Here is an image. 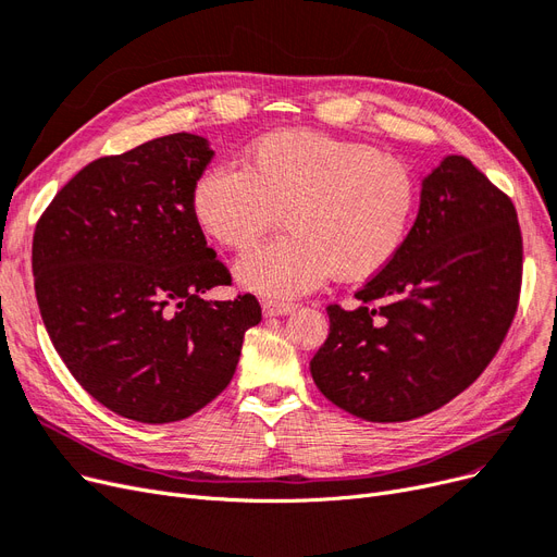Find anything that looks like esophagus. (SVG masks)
Returning a JSON list of instances; mask_svg holds the SVG:
<instances>
[{
  "label": "esophagus",
  "mask_w": 557,
  "mask_h": 557,
  "mask_svg": "<svg viewBox=\"0 0 557 557\" xmlns=\"http://www.w3.org/2000/svg\"><path fill=\"white\" fill-rule=\"evenodd\" d=\"M261 308H263V314H265V317H282V314L294 312L296 305H294V302H284V300L268 298V300H263Z\"/></svg>",
  "instance_id": "obj_1"
}]
</instances>
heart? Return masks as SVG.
<instances>
[{"mask_svg": "<svg viewBox=\"0 0 557 557\" xmlns=\"http://www.w3.org/2000/svg\"><path fill=\"white\" fill-rule=\"evenodd\" d=\"M191 201L199 224L231 249L252 245L284 212L289 231L245 252L236 275L257 294L292 298L331 273L363 280L396 259L419 183L403 159L366 143L284 129L259 138L245 169H206Z\"/></svg>", "mask_w": 557, "mask_h": 557, "instance_id": "obj_1", "label": "heart"}]
</instances>
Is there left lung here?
I'll use <instances>...</instances> for the list:
<instances>
[{
	"mask_svg": "<svg viewBox=\"0 0 557 557\" xmlns=\"http://www.w3.org/2000/svg\"><path fill=\"white\" fill-rule=\"evenodd\" d=\"M523 284V236L509 196L468 157L423 181L405 245L356 292L331 302V333L310 361L324 396L349 414L398 423L454 400L505 343Z\"/></svg>",
	"mask_w": 557,
	"mask_h": 557,
	"instance_id": "1",
	"label": "left lung"
}]
</instances>
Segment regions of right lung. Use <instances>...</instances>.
Listing matches in <instances>:
<instances>
[{
	"instance_id": "right-lung-1",
	"label": "right lung",
	"mask_w": 557,
	"mask_h": 557,
	"mask_svg": "<svg viewBox=\"0 0 557 557\" xmlns=\"http://www.w3.org/2000/svg\"><path fill=\"white\" fill-rule=\"evenodd\" d=\"M208 140L171 134L99 157L55 194L34 228V292L52 347L103 407L171 423L214 400L236 372L252 294L231 284L194 212Z\"/></svg>"
}]
</instances>
